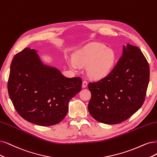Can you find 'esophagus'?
Wrapping results in <instances>:
<instances>
[{
    "mask_svg": "<svg viewBox=\"0 0 157 157\" xmlns=\"http://www.w3.org/2000/svg\"><path fill=\"white\" fill-rule=\"evenodd\" d=\"M87 85H88L87 82H86V80H84L83 82V83H82V86H83V88H85L86 86H87Z\"/></svg>",
    "mask_w": 157,
    "mask_h": 157,
    "instance_id": "esophagus-1",
    "label": "esophagus"
}]
</instances>
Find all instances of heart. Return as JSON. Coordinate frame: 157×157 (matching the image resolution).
<instances>
[{
  "mask_svg": "<svg viewBox=\"0 0 157 157\" xmlns=\"http://www.w3.org/2000/svg\"><path fill=\"white\" fill-rule=\"evenodd\" d=\"M116 59L114 52L105 46L98 43L86 45L74 56V61L68 64L73 69L78 66L86 67V72L90 77L101 78L105 77L112 70Z\"/></svg>",
  "mask_w": 157,
  "mask_h": 157,
  "instance_id": "heart-1",
  "label": "heart"
}]
</instances>
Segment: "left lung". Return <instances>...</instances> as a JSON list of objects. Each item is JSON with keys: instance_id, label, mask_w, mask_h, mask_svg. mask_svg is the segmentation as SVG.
I'll use <instances>...</instances> for the list:
<instances>
[{"instance_id": "left-lung-1", "label": "left lung", "mask_w": 157, "mask_h": 157, "mask_svg": "<svg viewBox=\"0 0 157 157\" xmlns=\"http://www.w3.org/2000/svg\"><path fill=\"white\" fill-rule=\"evenodd\" d=\"M149 66L137 46L127 44L123 54L105 77L88 85L90 114L105 124L129 118L145 101L149 82Z\"/></svg>"}]
</instances>
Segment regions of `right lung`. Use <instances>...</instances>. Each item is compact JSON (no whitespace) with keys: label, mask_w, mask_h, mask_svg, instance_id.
I'll return each instance as SVG.
<instances>
[{"label":"right lung","mask_w":157,"mask_h":157,"mask_svg":"<svg viewBox=\"0 0 157 157\" xmlns=\"http://www.w3.org/2000/svg\"><path fill=\"white\" fill-rule=\"evenodd\" d=\"M80 77L68 78L44 65L36 51L25 48L11 63L8 90L22 118L41 126L59 123L68 113L69 101L82 90Z\"/></svg>","instance_id":"right-lung-1"}]
</instances>
